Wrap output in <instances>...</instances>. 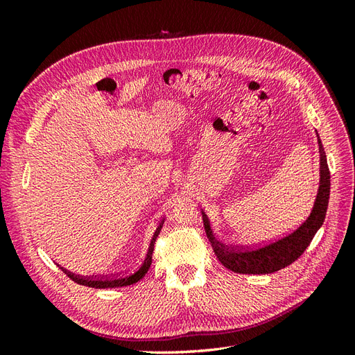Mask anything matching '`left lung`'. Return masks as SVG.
I'll return each mask as SVG.
<instances>
[{"instance_id":"1","label":"left lung","mask_w":355,"mask_h":355,"mask_svg":"<svg viewBox=\"0 0 355 355\" xmlns=\"http://www.w3.org/2000/svg\"><path fill=\"white\" fill-rule=\"evenodd\" d=\"M317 139L320 153V185L314 207L311 210L306 220L297 230L286 235V237L266 245L257 247V249L228 247L214 237L207 214L201 210L204 230H206L207 239L211 243L213 252L218 256L219 262L223 266H227L228 270L239 274H271L293 263L306 250L311 240L314 239L315 232L324 222L330 196V171L327 166V158L323 144H321L320 137Z\"/></svg>"}]
</instances>
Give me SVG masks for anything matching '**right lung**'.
<instances>
[{"instance_id":"1","label":"right lung","mask_w":355,"mask_h":355,"mask_svg":"<svg viewBox=\"0 0 355 355\" xmlns=\"http://www.w3.org/2000/svg\"><path fill=\"white\" fill-rule=\"evenodd\" d=\"M163 223L164 220H161L159 225L157 227L154 235H153V240L151 243H149V247H148V252H146V256L145 259L142 261V265L137 268V270L132 274L128 275H123V277H115V278H93V277H80V275H75L67 270H63V268L60 266V270L65 272L72 282L78 283L81 286H89V287H94V288H112V287H123V286H130V284H135L137 283L141 278L145 277V274L148 272L149 266H151V262H153V252H154V244H155V240L158 237V234L161 231V228H163Z\"/></svg>"}]
</instances>
